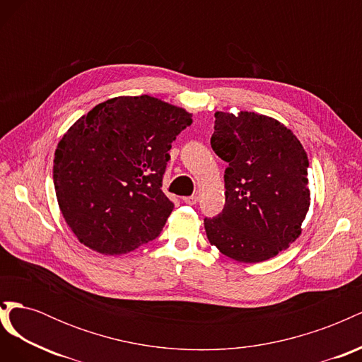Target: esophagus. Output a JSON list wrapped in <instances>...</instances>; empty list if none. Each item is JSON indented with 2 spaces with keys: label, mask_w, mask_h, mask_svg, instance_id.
<instances>
[{
  "label": "esophagus",
  "mask_w": 362,
  "mask_h": 362,
  "mask_svg": "<svg viewBox=\"0 0 362 362\" xmlns=\"http://www.w3.org/2000/svg\"><path fill=\"white\" fill-rule=\"evenodd\" d=\"M182 201L187 205H194L198 202V196H185V198H182Z\"/></svg>",
  "instance_id": "esophagus-1"
}]
</instances>
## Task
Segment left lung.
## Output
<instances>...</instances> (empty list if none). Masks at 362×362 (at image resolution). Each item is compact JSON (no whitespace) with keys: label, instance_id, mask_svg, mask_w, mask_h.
Listing matches in <instances>:
<instances>
[{"label":"left lung","instance_id":"1","mask_svg":"<svg viewBox=\"0 0 362 362\" xmlns=\"http://www.w3.org/2000/svg\"><path fill=\"white\" fill-rule=\"evenodd\" d=\"M211 148L228 163L225 206L204 218L211 246L238 262L267 261L296 242L308 213V156L293 131L254 112H216Z\"/></svg>","mask_w":362,"mask_h":362}]
</instances>
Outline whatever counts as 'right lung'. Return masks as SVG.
<instances>
[{"label":"right lung","instance_id":"1","mask_svg":"<svg viewBox=\"0 0 362 362\" xmlns=\"http://www.w3.org/2000/svg\"><path fill=\"white\" fill-rule=\"evenodd\" d=\"M192 113L158 98L116 96L81 116L54 154L60 211L80 243L122 255L160 235L173 204L161 185Z\"/></svg>","mask_w":362,"mask_h":362}]
</instances>
